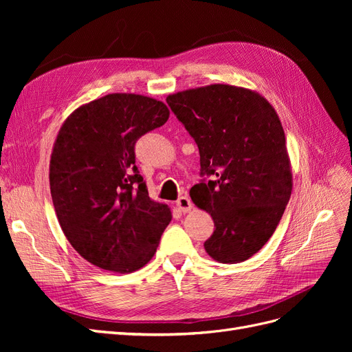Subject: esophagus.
Returning a JSON list of instances; mask_svg holds the SVG:
<instances>
[{"label": "esophagus", "instance_id": "1", "mask_svg": "<svg viewBox=\"0 0 352 352\" xmlns=\"http://www.w3.org/2000/svg\"><path fill=\"white\" fill-rule=\"evenodd\" d=\"M176 207L179 208V211H182V212H189L190 210L194 208L192 201H190L188 197H180L176 201Z\"/></svg>", "mask_w": 352, "mask_h": 352}]
</instances>
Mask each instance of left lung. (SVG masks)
<instances>
[{
    "mask_svg": "<svg viewBox=\"0 0 352 352\" xmlns=\"http://www.w3.org/2000/svg\"><path fill=\"white\" fill-rule=\"evenodd\" d=\"M199 150L208 182L190 188L214 232L204 248L219 263H242L278 228L292 192V168L278 113L263 95L214 83L166 98Z\"/></svg>",
    "mask_w": 352,
    "mask_h": 352,
    "instance_id": "1",
    "label": "left lung"
}]
</instances>
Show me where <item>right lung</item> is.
<instances>
[{"mask_svg": "<svg viewBox=\"0 0 352 352\" xmlns=\"http://www.w3.org/2000/svg\"><path fill=\"white\" fill-rule=\"evenodd\" d=\"M168 116L162 101L117 92L80 105L60 127L50 160L52 204L72 247L100 269L144 267L172 220L135 166L138 138Z\"/></svg>", "mask_w": 352, "mask_h": 352, "instance_id": "1", "label": "right lung"}]
</instances>
